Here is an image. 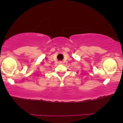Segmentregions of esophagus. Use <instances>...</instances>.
<instances>
[{
  "mask_svg": "<svg viewBox=\"0 0 123 123\" xmlns=\"http://www.w3.org/2000/svg\"><path fill=\"white\" fill-rule=\"evenodd\" d=\"M59 64H62V62H61V61H60L59 62Z\"/></svg>",
  "mask_w": 123,
  "mask_h": 123,
  "instance_id": "1",
  "label": "esophagus"
}]
</instances>
